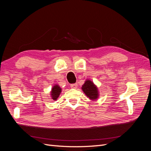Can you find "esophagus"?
I'll return each mask as SVG.
<instances>
[{
	"mask_svg": "<svg viewBox=\"0 0 151 151\" xmlns=\"http://www.w3.org/2000/svg\"><path fill=\"white\" fill-rule=\"evenodd\" d=\"M70 87H71V88H72V89H76V88H77V84H71L70 85Z\"/></svg>",
	"mask_w": 151,
	"mask_h": 151,
	"instance_id": "34e87169",
	"label": "esophagus"
}]
</instances>
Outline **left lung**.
<instances>
[{
	"mask_svg": "<svg viewBox=\"0 0 151 151\" xmlns=\"http://www.w3.org/2000/svg\"><path fill=\"white\" fill-rule=\"evenodd\" d=\"M82 89L87 96L91 99H96L98 97V89L91 81H86L84 84L82 86Z\"/></svg>",
	"mask_w": 151,
	"mask_h": 151,
	"instance_id": "8db88e82",
	"label": "left lung"
}]
</instances>
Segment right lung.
<instances>
[{
  "label": "right lung",
  "instance_id": "1",
  "mask_svg": "<svg viewBox=\"0 0 151 151\" xmlns=\"http://www.w3.org/2000/svg\"><path fill=\"white\" fill-rule=\"evenodd\" d=\"M61 93V88L58 85L55 86L52 89V98L53 100H56Z\"/></svg>",
  "mask_w": 151,
  "mask_h": 151
}]
</instances>
